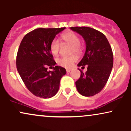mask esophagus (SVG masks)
<instances>
[{"mask_svg": "<svg viewBox=\"0 0 131 131\" xmlns=\"http://www.w3.org/2000/svg\"><path fill=\"white\" fill-rule=\"evenodd\" d=\"M67 72H68V73H69V72H70L71 71V69H67Z\"/></svg>", "mask_w": 131, "mask_h": 131, "instance_id": "obj_1", "label": "esophagus"}]
</instances>
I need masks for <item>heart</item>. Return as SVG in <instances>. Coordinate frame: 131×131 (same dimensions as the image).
I'll return each mask as SVG.
<instances>
[{
  "instance_id": "obj_1",
  "label": "heart",
  "mask_w": 131,
  "mask_h": 131,
  "mask_svg": "<svg viewBox=\"0 0 131 131\" xmlns=\"http://www.w3.org/2000/svg\"><path fill=\"white\" fill-rule=\"evenodd\" d=\"M60 38L63 41V43H67L71 46V53H80L81 46L80 44V40L79 37L76 33L72 31H67L63 33L61 35ZM61 43L58 40L53 39L51 42L50 44V50L51 53L55 56H57L59 53L60 49ZM78 57L76 55H72L70 57H63L58 60L57 62L61 67L65 68H70L73 67V64L77 61Z\"/></svg>"
}]
</instances>
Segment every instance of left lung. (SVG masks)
Returning a JSON list of instances; mask_svg holds the SVG:
<instances>
[{
	"mask_svg": "<svg viewBox=\"0 0 131 131\" xmlns=\"http://www.w3.org/2000/svg\"><path fill=\"white\" fill-rule=\"evenodd\" d=\"M72 31L82 36L86 49L78 67L87 65V71L81 70V76L76 81V86L80 94L91 97L98 94L107 82L113 65L112 47L103 33L89 27H71Z\"/></svg>",
	"mask_w": 131,
	"mask_h": 131,
	"instance_id": "left-lung-1",
	"label": "left lung"
}]
</instances>
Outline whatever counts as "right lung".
<instances>
[{"instance_id":"1","label":"right lung","mask_w":131,"mask_h":131,"mask_svg":"<svg viewBox=\"0 0 131 131\" xmlns=\"http://www.w3.org/2000/svg\"><path fill=\"white\" fill-rule=\"evenodd\" d=\"M66 28H37L26 34L16 55V68L28 89L37 97L49 99L59 89L64 68L56 66L50 44L57 34ZM55 66L52 72L47 66Z\"/></svg>"}]
</instances>
